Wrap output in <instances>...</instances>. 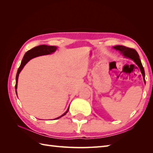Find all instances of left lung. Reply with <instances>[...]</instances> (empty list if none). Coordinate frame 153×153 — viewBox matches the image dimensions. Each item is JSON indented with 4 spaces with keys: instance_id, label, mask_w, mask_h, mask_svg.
<instances>
[{
    "instance_id": "1",
    "label": "left lung",
    "mask_w": 153,
    "mask_h": 153,
    "mask_svg": "<svg viewBox=\"0 0 153 153\" xmlns=\"http://www.w3.org/2000/svg\"><path fill=\"white\" fill-rule=\"evenodd\" d=\"M113 48L116 51H118L120 53H121L123 56H124V58H129V59L132 60L137 65L138 67L139 68V69H140L143 77V80L145 83V70H144L143 67V65L141 64L140 58H139V56L137 53V52L135 49H134V48H130L124 46H122V45H116V46L113 47Z\"/></svg>"
}]
</instances>
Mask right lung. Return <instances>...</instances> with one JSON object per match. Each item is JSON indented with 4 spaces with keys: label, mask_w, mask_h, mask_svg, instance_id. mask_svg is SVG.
Returning <instances> with one entry per match:
<instances>
[{
    "label": "right lung",
    "mask_w": 153,
    "mask_h": 153,
    "mask_svg": "<svg viewBox=\"0 0 153 153\" xmlns=\"http://www.w3.org/2000/svg\"><path fill=\"white\" fill-rule=\"evenodd\" d=\"M56 49H57V47L56 46H48V45H39V46L35 47L33 48H31V49H30V50H29L27 53L24 54L20 66H19L18 70V72H17V74H16V85H15L16 95H17V90L16 89H17V86H18V81L19 74V73H20V71L22 70L23 68H24L25 65L31 59H32V58L39 56H43V55H48V54H53V53H54V52L56 51ZM17 97H18V95H17ZM69 108H70V106L68 108L66 111L62 115H61L60 116L58 117V118H55L54 120H57L58 118H61V117H62L63 116H64L68 112V110H69Z\"/></svg>",
    "instance_id": "right-lung-1"
}]
</instances>
